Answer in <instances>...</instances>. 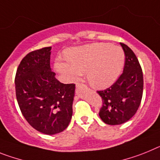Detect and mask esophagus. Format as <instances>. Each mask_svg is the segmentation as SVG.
I'll use <instances>...</instances> for the list:
<instances>
[{"mask_svg": "<svg viewBox=\"0 0 160 160\" xmlns=\"http://www.w3.org/2000/svg\"><path fill=\"white\" fill-rule=\"evenodd\" d=\"M76 87L77 88H84V87H86L84 84H76Z\"/></svg>", "mask_w": 160, "mask_h": 160, "instance_id": "obj_1", "label": "esophagus"}]
</instances>
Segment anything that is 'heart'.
Segmentation results:
<instances>
[{"label": "heart", "instance_id": "1", "mask_svg": "<svg viewBox=\"0 0 160 160\" xmlns=\"http://www.w3.org/2000/svg\"><path fill=\"white\" fill-rule=\"evenodd\" d=\"M66 59L57 58L54 68L64 80L76 82L86 72L88 83L96 88H105L120 76L125 63L122 47L97 42L74 47L65 51Z\"/></svg>", "mask_w": 160, "mask_h": 160}]
</instances>
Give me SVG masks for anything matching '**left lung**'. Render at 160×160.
I'll return each instance as SVG.
<instances>
[{
	"mask_svg": "<svg viewBox=\"0 0 160 160\" xmlns=\"http://www.w3.org/2000/svg\"><path fill=\"white\" fill-rule=\"evenodd\" d=\"M125 53V66L120 77L112 86L97 93L102 99L101 119L108 125L123 124L138 110L143 92V76L135 54L121 43Z\"/></svg>",
	"mask_w": 160,
	"mask_h": 160,
	"instance_id": "8db88e82",
	"label": "left lung"
}]
</instances>
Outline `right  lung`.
I'll return each mask as SVG.
<instances>
[{
    "label": "right lung",
    "mask_w": 160,
    "mask_h": 160,
    "mask_svg": "<svg viewBox=\"0 0 160 160\" xmlns=\"http://www.w3.org/2000/svg\"><path fill=\"white\" fill-rule=\"evenodd\" d=\"M51 47L34 51L22 59L15 76L17 101L29 124L42 134H58L72 116L74 84H63L50 66Z\"/></svg>",
    "instance_id": "obj_1"
}]
</instances>
